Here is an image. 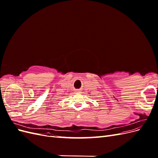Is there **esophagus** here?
I'll return each instance as SVG.
<instances>
[{"instance_id": "obj_1", "label": "esophagus", "mask_w": 158, "mask_h": 158, "mask_svg": "<svg viewBox=\"0 0 158 158\" xmlns=\"http://www.w3.org/2000/svg\"><path fill=\"white\" fill-rule=\"evenodd\" d=\"M78 92H80V90H78Z\"/></svg>"}]
</instances>
